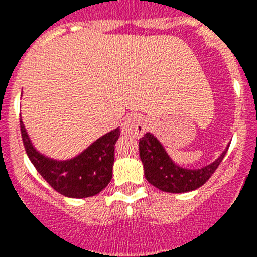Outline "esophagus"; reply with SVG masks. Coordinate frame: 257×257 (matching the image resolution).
I'll use <instances>...</instances> for the list:
<instances>
[{
	"mask_svg": "<svg viewBox=\"0 0 257 257\" xmlns=\"http://www.w3.org/2000/svg\"><path fill=\"white\" fill-rule=\"evenodd\" d=\"M145 124H147V122L142 114L127 115V118L122 123V134H128V135L140 138L145 131V127H147Z\"/></svg>",
	"mask_w": 257,
	"mask_h": 257,
	"instance_id": "esophagus-1",
	"label": "esophagus"
}]
</instances>
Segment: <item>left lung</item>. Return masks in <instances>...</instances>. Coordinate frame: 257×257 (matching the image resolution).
<instances>
[{
    "label": "left lung",
    "instance_id": "obj_1",
    "mask_svg": "<svg viewBox=\"0 0 257 257\" xmlns=\"http://www.w3.org/2000/svg\"><path fill=\"white\" fill-rule=\"evenodd\" d=\"M226 151L210 166L201 170H187L175 165L162 145L151 134H145L139 142V154L144 165L145 178L152 185L169 193L190 192L202 187L216 171Z\"/></svg>",
    "mask_w": 257,
    "mask_h": 257
}]
</instances>
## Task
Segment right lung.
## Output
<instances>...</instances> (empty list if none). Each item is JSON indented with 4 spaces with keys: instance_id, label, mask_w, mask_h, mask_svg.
Masks as SVG:
<instances>
[{
    "instance_id": "1",
    "label": "right lung",
    "mask_w": 257,
    "mask_h": 257,
    "mask_svg": "<svg viewBox=\"0 0 257 257\" xmlns=\"http://www.w3.org/2000/svg\"><path fill=\"white\" fill-rule=\"evenodd\" d=\"M23 144L29 160L51 188L70 198H86L100 193L112 179L114 145L119 138V127L101 136L74 160L58 162L38 153L29 142L20 119Z\"/></svg>"
}]
</instances>
